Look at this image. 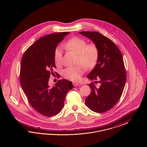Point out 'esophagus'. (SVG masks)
<instances>
[{
    "instance_id": "obj_1",
    "label": "esophagus",
    "mask_w": 147,
    "mask_h": 147,
    "mask_svg": "<svg viewBox=\"0 0 147 147\" xmlns=\"http://www.w3.org/2000/svg\"><path fill=\"white\" fill-rule=\"evenodd\" d=\"M72 84H73V85L74 86H78V85L79 84V83H78V82H73Z\"/></svg>"
}]
</instances>
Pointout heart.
Masks as SVG:
<instances>
[{"label":"heart","mask_w":147,"mask_h":147,"mask_svg":"<svg viewBox=\"0 0 147 147\" xmlns=\"http://www.w3.org/2000/svg\"><path fill=\"white\" fill-rule=\"evenodd\" d=\"M65 49L77 53V64L76 67H69L63 71V76L72 81H79L84 74L85 68L87 69L94 68L98 63L99 49L94 43L88 44L87 41L79 37H71L63 44ZM63 55L60 47H56L54 52V61L57 66L62 64Z\"/></svg>","instance_id":"1"}]
</instances>
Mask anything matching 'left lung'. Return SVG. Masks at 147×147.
<instances>
[{
  "mask_svg": "<svg viewBox=\"0 0 147 147\" xmlns=\"http://www.w3.org/2000/svg\"><path fill=\"white\" fill-rule=\"evenodd\" d=\"M98 46V63L87 76L92 80H98L96 87L94 82L89 84L90 94L85 98V104L94 112L103 113L110 110L119 101L126 81V72L122 53L110 39L96 31H82Z\"/></svg>",
  "mask_w": 147,
  "mask_h": 147,
  "instance_id": "obj_1",
  "label": "left lung"
}]
</instances>
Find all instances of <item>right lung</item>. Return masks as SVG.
I'll return each mask as SVG.
<instances>
[{
	"label": "right lung",
	"mask_w": 147,
	"mask_h": 147,
	"mask_svg": "<svg viewBox=\"0 0 147 147\" xmlns=\"http://www.w3.org/2000/svg\"><path fill=\"white\" fill-rule=\"evenodd\" d=\"M69 32L45 36L37 40L26 50L21 61L20 80L28 102L37 112L51 117L61 111L67 93L73 88L66 79L58 80L50 88V75L60 76L56 68L54 52L58 44Z\"/></svg>",
	"instance_id": "1"
}]
</instances>
